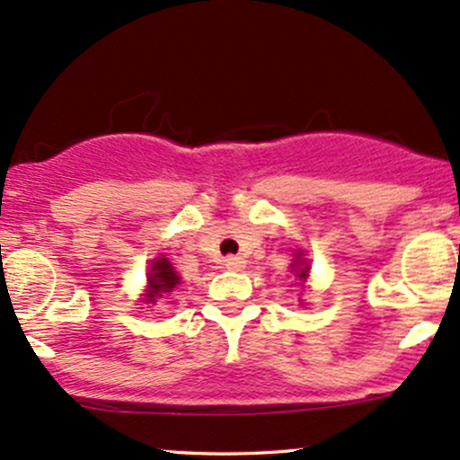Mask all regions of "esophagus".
<instances>
[{
  "label": "esophagus",
  "instance_id": "esophagus-1",
  "mask_svg": "<svg viewBox=\"0 0 460 460\" xmlns=\"http://www.w3.org/2000/svg\"><path fill=\"white\" fill-rule=\"evenodd\" d=\"M244 264H246V261L238 255L225 257V269H229V270H242V269H244Z\"/></svg>",
  "mask_w": 460,
  "mask_h": 460
}]
</instances>
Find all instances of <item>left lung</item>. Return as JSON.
Instances as JSON below:
<instances>
[{"mask_svg": "<svg viewBox=\"0 0 460 460\" xmlns=\"http://www.w3.org/2000/svg\"><path fill=\"white\" fill-rule=\"evenodd\" d=\"M292 269H296V270H295V272H296V277H299V279L304 281L305 277H307V270H310V266H307L305 261L301 260V261H296V264H292Z\"/></svg>", "mask_w": 460, "mask_h": 460, "instance_id": "8db88e82", "label": "left lung"}]
</instances>
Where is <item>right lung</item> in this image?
I'll list each match as a JSON object with an SVG mask.
<instances>
[{"mask_svg":"<svg viewBox=\"0 0 460 460\" xmlns=\"http://www.w3.org/2000/svg\"><path fill=\"white\" fill-rule=\"evenodd\" d=\"M148 301H155V296H164L165 292H172L176 284H181V277L176 275L172 264H170L165 257H159V260L153 261L150 266V275H148Z\"/></svg>","mask_w":460,"mask_h":460,"instance_id":"obj_1","label":"right lung"}]
</instances>
